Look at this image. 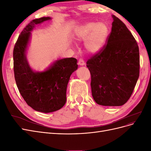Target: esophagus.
I'll list each match as a JSON object with an SVG mask.
<instances>
[{
    "label": "esophagus",
    "mask_w": 151,
    "mask_h": 151,
    "mask_svg": "<svg viewBox=\"0 0 151 151\" xmlns=\"http://www.w3.org/2000/svg\"><path fill=\"white\" fill-rule=\"evenodd\" d=\"M78 65H79L81 66H83L85 65V62L83 59H82V58L79 59V62H78Z\"/></svg>",
    "instance_id": "34e87169"
}]
</instances>
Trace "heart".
<instances>
[{
  "label": "heart",
  "instance_id": "b5f03b06",
  "mask_svg": "<svg viewBox=\"0 0 151 151\" xmlns=\"http://www.w3.org/2000/svg\"><path fill=\"white\" fill-rule=\"evenodd\" d=\"M108 35V26L103 22H89L79 26L75 32L77 42H84V47L90 53H96L101 50Z\"/></svg>",
  "mask_w": 151,
  "mask_h": 151
}]
</instances>
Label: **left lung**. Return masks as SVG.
Masks as SVG:
<instances>
[{
	"label": "left lung",
	"instance_id": "1",
	"mask_svg": "<svg viewBox=\"0 0 151 151\" xmlns=\"http://www.w3.org/2000/svg\"><path fill=\"white\" fill-rule=\"evenodd\" d=\"M111 32L107 45L87 62L95 102L118 106L130 98L139 77V49L131 32L112 15Z\"/></svg>",
	"mask_w": 151,
	"mask_h": 151
}]
</instances>
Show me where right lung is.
Instances as JSON below:
<instances>
[{"label":"right lung","instance_id":"obj_1","mask_svg":"<svg viewBox=\"0 0 151 151\" xmlns=\"http://www.w3.org/2000/svg\"><path fill=\"white\" fill-rule=\"evenodd\" d=\"M51 19L43 17L31 21L18 37L13 52L14 77L21 95L35 111L45 113L64 106L68 81L78 67L77 59L72 57L59 59L42 72H36L30 67L26 53L31 31L36 25Z\"/></svg>","mask_w":151,"mask_h":151}]
</instances>
